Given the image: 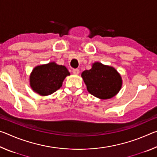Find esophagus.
<instances>
[{
    "instance_id": "1",
    "label": "esophagus",
    "mask_w": 157,
    "mask_h": 157,
    "mask_svg": "<svg viewBox=\"0 0 157 157\" xmlns=\"http://www.w3.org/2000/svg\"><path fill=\"white\" fill-rule=\"evenodd\" d=\"M73 73L74 74V75H78V74L79 73V69H73Z\"/></svg>"
}]
</instances>
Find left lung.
I'll return each mask as SVG.
<instances>
[{
    "mask_svg": "<svg viewBox=\"0 0 157 157\" xmlns=\"http://www.w3.org/2000/svg\"><path fill=\"white\" fill-rule=\"evenodd\" d=\"M87 91L101 100L112 98L118 94L123 85L121 75L115 68L94 62L90 70L82 73Z\"/></svg>",
    "mask_w": 157,
    "mask_h": 157,
    "instance_id": "obj_1",
    "label": "left lung"
}]
</instances>
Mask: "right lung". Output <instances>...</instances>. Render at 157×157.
<instances>
[{"label":"right lung","mask_w":157,"mask_h":157,"mask_svg":"<svg viewBox=\"0 0 157 157\" xmlns=\"http://www.w3.org/2000/svg\"><path fill=\"white\" fill-rule=\"evenodd\" d=\"M70 73L66 66L55 62L36 66L30 75V85L34 92L46 96L59 89Z\"/></svg>","instance_id":"1"}]
</instances>
